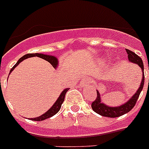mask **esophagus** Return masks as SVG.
<instances>
[{
	"instance_id": "esophagus-1",
	"label": "esophagus",
	"mask_w": 149,
	"mask_h": 149,
	"mask_svg": "<svg viewBox=\"0 0 149 149\" xmlns=\"http://www.w3.org/2000/svg\"><path fill=\"white\" fill-rule=\"evenodd\" d=\"M89 83V80L86 78H84V79H83V80H82V82L80 83V86H87V84H88Z\"/></svg>"
}]
</instances>
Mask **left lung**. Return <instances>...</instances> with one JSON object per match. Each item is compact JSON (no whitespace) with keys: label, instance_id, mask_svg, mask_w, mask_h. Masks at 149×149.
Listing matches in <instances>:
<instances>
[{"label":"left lung","instance_id":"left-lung-1","mask_svg":"<svg viewBox=\"0 0 149 149\" xmlns=\"http://www.w3.org/2000/svg\"><path fill=\"white\" fill-rule=\"evenodd\" d=\"M126 52L127 53V58L128 61L134 64H138L139 67L141 69V72H142V79L140 86L137 91L134 93V94L132 96V97L130 98L126 103L123 104L122 105L117 107H111L107 105L104 103H103L101 100V97H100V93L98 91H97V99L92 103V109L93 111H95L96 113L100 114V115L104 116V117H108V118H118L120 116H122L125 113H128L134 107L136 104L137 100L139 99V95L141 93L142 89L144 86V82H145V75H144V65L142 59L139 57L138 55L133 52L130 51L129 49H126ZM149 82V79H148Z\"/></svg>","mask_w":149,"mask_h":149}]
</instances>
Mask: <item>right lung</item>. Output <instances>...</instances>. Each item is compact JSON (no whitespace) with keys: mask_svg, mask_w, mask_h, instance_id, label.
Returning <instances> with one entry per match:
<instances>
[{"mask_svg":"<svg viewBox=\"0 0 149 149\" xmlns=\"http://www.w3.org/2000/svg\"><path fill=\"white\" fill-rule=\"evenodd\" d=\"M35 56H37V57H39V58H42L43 59H45V60L48 61L49 63H50L52 64V65L53 66L55 69L58 67V58H56V56H51V55H46V54H43V53H31V54H26V55H24L22 57V58H20L18 59V61L17 62V63L15 64L14 66L12 67V69L10 70V72H9V75L10 74V72H12L13 70H15V67L18 65L20 64V63H22V61L24 60V59H26L28 58H31V57H35ZM69 89L70 88H66L65 90H63L62 91V93H60V95L57 98L56 100V101L54 103V104L52 106L50 107L49 110H48L45 113H44L43 114H42L39 117H37V118H30V120H37V121H42V120H44L45 119H47L49 118H51L53 115L56 114V113H58V111L60 110L61 106H62V104H63V101H64V99H65V95L66 92L69 91Z\"/></svg>","mask_w":149,"mask_h":149,"instance_id":"obj_1","label":"right lung"}]
</instances>
